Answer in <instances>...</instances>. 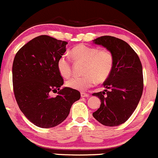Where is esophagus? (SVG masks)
<instances>
[{
    "instance_id": "esophagus-1",
    "label": "esophagus",
    "mask_w": 158,
    "mask_h": 158,
    "mask_svg": "<svg viewBox=\"0 0 158 158\" xmlns=\"http://www.w3.org/2000/svg\"><path fill=\"white\" fill-rule=\"evenodd\" d=\"M81 97H82V98H88V97H89V94H88L85 92H81Z\"/></svg>"
}]
</instances>
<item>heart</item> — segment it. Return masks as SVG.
I'll list each match as a JSON object with an SVG mask.
<instances>
[{"label": "heart", "instance_id": "heart-1", "mask_svg": "<svg viewBox=\"0 0 158 158\" xmlns=\"http://www.w3.org/2000/svg\"><path fill=\"white\" fill-rule=\"evenodd\" d=\"M71 56L76 61L85 62L83 76H74L67 81V87L85 91L93 86L97 81L103 82L110 77L114 67V58L110 51L79 44L71 50ZM57 68L60 76L69 78L72 68L69 58L62 55L57 62Z\"/></svg>", "mask_w": 158, "mask_h": 158}]
</instances>
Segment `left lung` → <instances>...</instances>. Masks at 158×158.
Instances as JSON below:
<instances>
[{
    "mask_svg": "<svg viewBox=\"0 0 158 158\" xmlns=\"http://www.w3.org/2000/svg\"><path fill=\"white\" fill-rule=\"evenodd\" d=\"M93 42L106 48L114 58L113 70L103 83L106 89L92 94L101 103L93 116L105 126H118L131 117L143 94L141 61L130 45L118 38L103 36Z\"/></svg>",
    "mask_w": 158,
    "mask_h": 158,
    "instance_id": "obj_1",
    "label": "left lung"
}]
</instances>
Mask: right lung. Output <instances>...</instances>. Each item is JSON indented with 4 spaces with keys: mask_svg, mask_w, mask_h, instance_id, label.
I'll list each match as a JSON object with an SVG mask.
<instances>
[{
    "mask_svg": "<svg viewBox=\"0 0 158 158\" xmlns=\"http://www.w3.org/2000/svg\"><path fill=\"white\" fill-rule=\"evenodd\" d=\"M67 43L47 35L31 40L15 55L13 84L19 107L34 125L50 128L67 118L73 103L80 99L77 90L64 87L57 68ZM58 91V95L51 94Z\"/></svg>",
    "mask_w": 158,
    "mask_h": 158,
    "instance_id": "1",
    "label": "right lung"
}]
</instances>
